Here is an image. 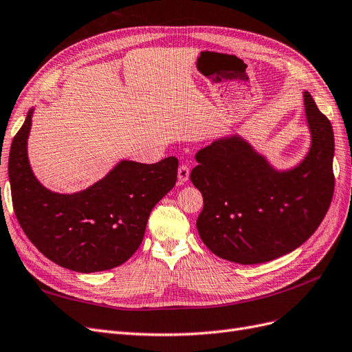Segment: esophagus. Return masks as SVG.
<instances>
[{
    "label": "esophagus",
    "instance_id": "esophagus-1",
    "mask_svg": "<svg viewBox=\"0 0 352 352\" xmlns=\"http://www.w3.org/2000/svg\"><path fill=\"white\" fill-rule=\"evenodd\" d=\"M188 177H190V168L187 165H181L178 168V184L187 183Z\"/></svg>",
    "mask_w": 352,
    "mask_h": 352
}]
</instances>
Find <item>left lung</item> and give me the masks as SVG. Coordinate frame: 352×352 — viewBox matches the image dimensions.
<instances>
[{
	"label": "left lung",
	"mask_w": 352,
	"mask_h": 352,
	"mask_svg": "<svg viewBox=\"0 0 352 352\" xmlns=\"http://www.w3.org/2000/svg\"><path fill=\"white\" fill-rule=\"evenodd\" d=\"M310 147L291 168L278 169L241 134L199 151L191 183L201 192L197 231L209 250L240 265L288 254L319 228L333 196V130L302 92Z\"/></svg>",
	"instance_id": "1"
}]
</instances>
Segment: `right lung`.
I'll list each match as a JSON object with an SVG mask.
<instances>
[{
    "label": "right lung",
    "mask_w": 352,
    "mask_h": 352,
    "mask_svg": "<svg viewBox=\"0 0 352 352\" xmlns=\"http://www.w3.org/2000/svg\"><path fill=\"white\" fill-rule=\"evenodd\" d=\"M33 111L14 135L8 156L20 226L45 257L65 269L92 274L127 262L142 244L152 209L175 186L177 157L156 164L122 160L86 190L70 195L51 191L29 162Z\"/></svg>",
    "instance_id": "add662e5"
}]
</instances>
